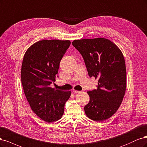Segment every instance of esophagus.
Returning <instances> with one entry per match:
<instances>
[{"mask_svg":"<svg viewBox=\"0 0 147 147\" xmlns=\"http://www.w3.org/2000/svg\"><path fill=\"white\" fill-rule=\"evenodd\" d=\"M73 92L74 93H79L80 92H79V91H78V90H73Z\"/></svg>","mask_w":147,"mask_h":147,"instance_id":"obj_1","label":"esophagus"}]
</instances>
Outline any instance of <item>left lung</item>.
<instances>
[{"label": "left lung", "instance_id": "1", "mask_svg": "<svg viewBox=\"0 0 147 147\" xmlns=\"http://www.w3.org/2000/svg\"><path fill=\"white\" fill-rule=\"evenodd\" d=\"M72 44L82 55L89 76L98 79V88L87 92L90 101L85 113L93 121L106 120L117 112L125 96L124 56L117 45L103 38L74 40Z\"/></svg>", "mask_w": 147, "mask_h": 147}]
</instances>
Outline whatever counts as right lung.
Returning a JSON list of instances; mask_svg holds the SVG:
<instances>
[{"label": "right lung", "mask_w": 147, "mask_h": 147, "mask_svg": "<svg viewBox=\"0 0 147 147\" xmlns=\"http://www.w3.org/2000/svg\"><path fill=\"white\" fill-rule=\"evenodd\" d=\"M70 44L69 40H42L30 46L24 56L21 72L24 92L32 110L46 122L60 119L71 93L50 87Z\"/></svg>", "instance_id": "obj_1"}]
</instances>
